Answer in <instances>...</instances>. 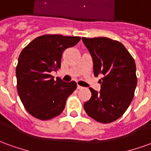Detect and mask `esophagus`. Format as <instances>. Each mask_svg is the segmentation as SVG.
<instances>
[{
	"label": "esophagus",
	"instance_id": "34e87169",
	"mask_svg": "<svg viewBox=\"0 0 151 151\" xmlns=\"http://www.w3.org/2000/svg\"><path fill=\"white\" fill-rule=\"evenodd\" d=\"M77 88L78 89V90H82V89H83V87H82V86H81L78 85V86H77Z\"/></svg>",
	"mask_w": 151,
	"mask_h": 151
}]
</instances>
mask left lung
Returning <instances> with one entry per match:
<instances>
[{
    "label": "left lung",
    "mask_w": 151,
    "mask_h": 151,
    "mask_svg": "<svg viewBox=\"0 0 151 151\" xmlns=\"http://www.w3.org/2000/svg\"><path fill=\"white\" fill-rule=\"evenodd\" d=\"M82 42L91 53L94 74H103L101 90L89 88L91 98L84 104L89 116L98 122H113L131 104L137 86L136 64L123 44L109 38H85Z\"/></svg>",
    "instance_id": "left-lung-1"
}]
</instances>
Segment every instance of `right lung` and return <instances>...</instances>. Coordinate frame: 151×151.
I'll use <instances>...</instances> for the list:
<instances>
[{
    "instance_id": "obj_1",
    "label": "right lung",
    "mask_w": 151,
    "mask_h": 151,
    "mask_svg": "<svg viewBox=\"0 0 151 151\" xmlns=\"http://www.w3.org/2000/svg\"><path fill=\"white\" fill-rule=\"evenodd\" d=\"M79 36L44 35L32 40L18 57L17 90L26 110L37 119L47 120L61 113L66 99L77 88L75 82L54 80L52 71L60 68L63 52L76 45Z\"/></svg>"
}]
</instances>
